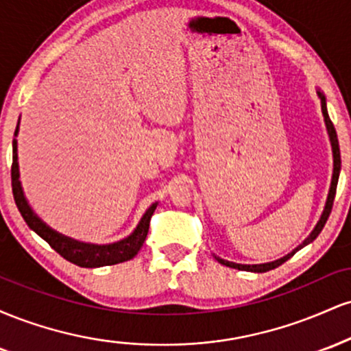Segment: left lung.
Returning a JSON list of instances; mask_svg holds the SVG:
<instances>
[{"label": "left lung", "instance_id": "left-lung-1", "mask_svg": "<svg viewBox=\"0 0 351 351\" xmlns=\"http://www.w3.org/2000/svg\"><path fill=\"white\" fill-rule=\"evenodd\" d=\"M318 97H320V102H322V114H324V119H325V125H327V132H328V136H330V143H332V153H333V173H332V181H330V189H328V196H327V201H325V206H324V211H322L320 215V219L317 221L315 228L312 229V232L305 237L304 243L297 245L295 249H293L292 252H289L287 256L280 257V259L274 261V263H267V264H256V265H243V264H234V263H228V261H223L219 259V257H216L217 261H219L221 264L228 265V267H232V269H239V271H249V272H267V271H272V269L279 267L285 263V261H289L291 257L295 254L299 249L304 247V245H307L312 243V241L317 239V236L320 234L322 229H324L325 223H327L330 213H332V206H333V199H335V193H337V183H338V176H340V170H341V158H340V147H338V138H337V130L335 127H333L332 120H330L328 117V110H327V100H325V95L322 94L320 90H317Z\"/></svg>", "mask_w": 351, "mask_h": 351}]
</instances>
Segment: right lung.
I'll return each instance as SVG.
<instances>
[{"label": "right lung", "mask_w": 351, "mask_h": 351, "mask_svg": "<svg viewBox=\"0 0 351 351\" xmlns=\"http://www.w3.org/2000/svg\"><path fill=\"white\" fill-rule=\"evenodd\" d=\"M18 127H16L14 136L18 135ZM11 186H13V196L14 203L18 206L19 213H21L23 219L26 221V224L29 226L38 236H41L47 244L54 249L56 252L60 254L66 261L79 265V267H102V265H114L125 263V261H130L138 254L140 247H142L145 239H147L148 228H150V219L152 215L155 213L156 204L153 203L150 208L145 211V215L140 219V223L136 224L130 236H127L122 241H117L114 244H87L80 243V241L71 239V237L59 234L54 229L46 226V223H43L38 216L34 215V211L31 209L27 199L24 198V193L21 188V181H19V165H18V142L16 138L13 140V165H11Z\"/></svg>", "instance_id": "obj_1"}]
</instances>
